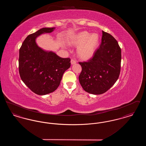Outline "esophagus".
<instances>
[{
  "label": "esophagus",
  "mask_w": 146,
  "mask_h": 146,
  "mask_svg": "<svg viewBox=\"0 0 146 146\" xmlns=\"http://www.w3.org/2000/svg\"><path fill=\"white\" fill-rule=\"evenodd\" d=\"M70 62H71L72 64H76V61L75 60L72 58V59H71V61H70Z\"/></svg>",
  "instance_id": "esophagus-1"
}]
</instances>
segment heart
Returning <instances> with one entry per match:
<instances>
[{
  "label": "heart",
  "instance_id": "obj_1",
  "mask_svg": "<svg viewBox=\"0 0 146 146\" xmlns=\"http://www.w3.org/2000/svg\"><path fill=\"white\" fill-rule=\"evenodd\" d=\"M69 43L74 46H78L77 54L83 60L91 58L97 49L100 44V35L97 33H90L83 31L72 36Z\"/></svg>",
  "mask_w": 146,
  "mask_h": 146
}]
</instances>
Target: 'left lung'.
Returning a JSON list of instances; mask_svg holds the SVG:
<instances>
[{
	"instance_id": "8db88e82",
	"label": "left lung",
	"mask_w": 146,
	"mask_h": 146,
	"mask_svg": "<svg viewBox=\"0 0 146 146\" xmlns=\"http://www.w3.org/2000/svg\"><path fill=\"white\" fill-rule=\"evenodd\" d=\"M121 49L111 35L102 31L101 44L90 60L79 62L82 70L79 80L88 93L100 95L118 80L121 67Z\"/></svg>"
}]
</instances>
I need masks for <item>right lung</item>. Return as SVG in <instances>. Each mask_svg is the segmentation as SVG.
Wrapping results in <instances>:
<instances>
[{
    "instance_id": "add662e5",
    "label": "right lung",
    "mask_w": 146,
    "mask_h": 146,
    "mask_svg": "<svg viewBox=\"0 0 146 146\" xmlns=\"http://www.w3.org/2000/svg\"><path fill=\"white\" fill-rule=\"evenodd\" d=\"M55 29L42 28L28 35L19 50V69L21 79L31 90L39 95L55 91L64 72L70 66V58H61L53 52L45 51L36 44L38 36L51 33Z\"/></svg>"
}]
</instances>
